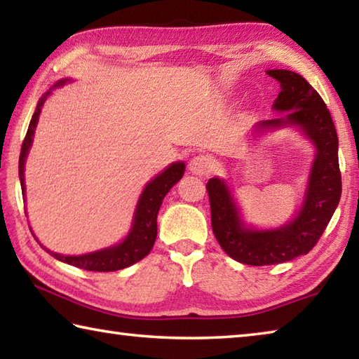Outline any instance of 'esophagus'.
Listing matches in <instances>:
<instances>
[{
  "label": "esophagus",
  "mask_w": 359,
  "mask_h": 359,
  "mask_svg": "<svg viewBox=\"0 0 359 359\" xmlns=\"http://www.w3.org/2000/svg\"><path fill=\"white\" fill-rule=\"evenodd\" d=\"M188 168H190V171L193 174L208 175L214 171V161H212V158L208 155H196L194 158H191Z\"/></svg>",
  "instance_id": "34e87169"
}]
</instances>
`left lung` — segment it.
I'll list each match as a JSON object with an SVG mask.
<instances>
[{
    "mask_svg": "<svg viewBox=\"0 0 359 359\" xmlns=\"http://www.w3.org/2000/svg\"><path fill=\"white\" fill-rule=\"evenodd\" d=\"M267 74L280 82V93L272 104L283 117L261 120L255 133L296 126L313 144L309 184L299 212L290 223L276 229L248 228L226 182L209 179L210 220L218 244L231 258L250 266H269L307 255L317 244L336 210L342 180L339 169V139L325 101L302 76L287 69H269Z\"/></svg>",
    "mask_w": 359,
    "mask_h": 359,
    "instance_id": "left-lung-1",
    "label": "left lung"
}]
</instances>
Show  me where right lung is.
<instances>
[{
  "instance_id": "1",
  "label": "right lung",
  "mask_w": 359,
  "mask_h": 359,
  "mask_svg": "<svg viewBox=\"0 0 359 359\" xmlns=\"http://www.w3.org/2000/svg\"><path fill=\"white\" fill-rule=\"evenodd\" d=\"M66 82H69V79H62L55 83V87H62ZM50 95V90L42 96L39 100L38 106H36V111L29 121L27 136L23 139L22 150H20V158H19V177H20V185H22V194L25 196V161L28 156L29 147L33 144V136L36 125H38L41 109L44 106L47 96ZM185 172V163L177 161L169 165L165 171L160 172L156 177L151 179L147 185H145L144 191L139 198L135 218H133V226L126 238L120 242L117 245L102 248L98 252L79 255V257H65V255H60L55 252L47 250L53 258L58 261H63V263H68L71 266H76L79 269L85 271H93V272H112L118 269H125L131 264L141 261L144 257H147L150 253L151 247L155 244L156 239V215L158 210H160V205L163 199L168 194V191L177 184L182 179V175Z\"/></svg>"
}]
</instances>
